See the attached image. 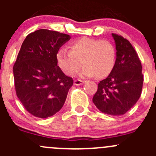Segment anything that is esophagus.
I'll list each match as a JSON object with an SVG mask.
<instances>
[{"label":"esophagus","instance_id":"1","mask_svg":"<svg viewBox=\"0 0 156 156\" xmlns=\"http://www.w3.org/2000/svg\"><path fill=\"white\" fill-rule=\"evenodd\" d=\"M84 81H82V80L81 79H76L74 81V84L75 85H81V84H84Z\"/></svg>","mask_w":156,"mask_h":156}]
</instances>
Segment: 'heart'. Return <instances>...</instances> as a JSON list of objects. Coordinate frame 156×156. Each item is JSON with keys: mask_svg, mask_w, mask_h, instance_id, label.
I'll return each instance as SVG.
<instances>
[{"mask_svg": "<svg viewBox=\"0 0 156 156\" xmlns=\"http://www.w3.org/2000/svg\"><path fill=\"white\" fill-rule=\"evenodd\" d=\"M69 49L70 51L60 49L56 53L58 66L68 76L76 75L83 65L82 76L103 78L115 63V48L108 40L81 37L71 43Z\"/></svg>", "mask_w": 156, "mask_h": 156, "instance_id": "heart-1", "label": "heart"}]
</instances>
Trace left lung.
I'll list each match as a JSON object with an SVG mask.
<instances>
[{
    "instance_id": "1",
    "label": "left lung",
    "mask_w": 156,
    "mask_h": 156,
    "mask_svg": "<svg viewBox=\"0 0 156 156\" xmlns=\"http://www.w3.org/2000/svg\"><path fill=\"white\" fill-rule=\"evenodd\" d=\"M112 35L117 50L115 63L107 78L98 84L93 102L105 114L122 115L139 100L144 76L141 62L131 44L119 34Z\"/></svg>"
}]
</instances>
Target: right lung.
<instances>
[{
  "label": "right lung",
  "instance_id": "add662e5",
  "mask_svg": "<svg viewBox=\"0 0 156 156\" xmlns=\"http://www.w3.org/2000/svg\"><path fill=\"white\" fill-rule=\"evenodd\" d=\"M69 34L39 29L26 36L13 66L16 93L25 108L37 118L62 108L73 79L57 66L56 53Z\"/></svg>",
  "mask_w": 156,
  "mask_h": 156
}]
</instances>
